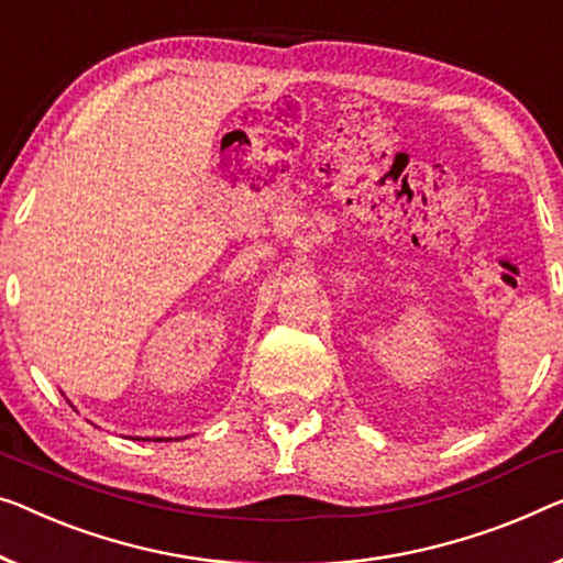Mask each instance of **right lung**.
<instances>
[{
    "label": "right lung",
    "instance_id": "right-lung-1",
    "mask_svg": "<svg viewBox=\"0 0 563 563\" xmlns=\"http://www.w3.org/2000/svg\"><path fill=\"white\" fill-rule=\"evenodd\" d=\"M133 440H148V438H133ZM156 440H158V442H162V440H166V438H156ZM169 440H172V438H169Z\"/></svg>",
    "mask_w": 563,
    "mask_h": 563
}]
</instances>
